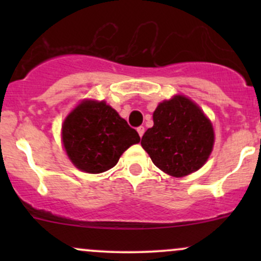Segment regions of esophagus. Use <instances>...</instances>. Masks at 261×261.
Wrapping results in <instances>:
<instances>
[{
	"label": "esophagus",
	"mask_w": 261,
	"mask_h": 261,
	"mask_svg": "<svg viewBox=\"0 0 261 261\" xmlns=\"http://www.w3.org/2000/svg\"><path fill=\"white\" fill-rule=\"evenodd\" d=\"M137 133H139L140 137H142V135L145 134V127H143V126H139V127H137Z\"/></svg>",
	"instance_id": "esophagus-1"
}]
</instances>
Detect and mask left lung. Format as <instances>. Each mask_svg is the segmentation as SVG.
Returning a JSON list of instances; mask_svg holds the SVG:
<instances>
[{"mask_svg":"<svg viewBox=\"0 0 261 261\" xmlns=\"http://www.w3.org/2000/svg\"><path fill=\"white\" fill-rule=\"evenodd\" d=\"M214 128L195 103L176 95L153 113V126L143 134L141 145L155 167L173 176L195 172L214 147Z\"/></svg>","mask_w":261,"mask_h":261,"instance_id":"8db88e82","label":"left lung"}]
</instances>
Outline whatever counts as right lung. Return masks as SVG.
<instances>
[{"label": "right lung", "mask_w": 261, "mask_h": 261, "mask_svg": "<svg viewBox=\"0 0 261 261\" xmlns=\"http://www.w3.org/2000/svg\"><path fill=\"white\" fill-rule=\"evenodd\" d=\"M62 141L77 168L97 174L113 168L131 145L140 142V136L112 107L87 100L66 118Z\"/></svg>", "instance_id": "right-lung-1"}]
</instances>
